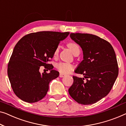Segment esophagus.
I'll use <instances>...</instances> for the list:
<instances>
[{
  "label": "esophagus",
  "mask_w": 126,
  "mask_h": 126,
  "mask_svg": "<svg viewBox=\"0 0 126 126\" xmlns=\"http://www.w3.org/2000/svg\"><path fill=\"white\" fill-rule=\"evenodd\" d=\"M65 75H63V74H60L59 75V77L60 78H63V77H64Z\"/></svg>",
  "instance_id": "1"
}]
</instances>
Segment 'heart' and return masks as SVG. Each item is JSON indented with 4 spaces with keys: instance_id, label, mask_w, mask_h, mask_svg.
Masks as SVG:
<instances>
[{
    "instance_id": "obj_1",
    "label": "heart",
    "mask_w": 126,
    "mask_h": 126,
    "mask_svg": "<svg viewBox=\"0 0 126 126\" xmlns=\"http://www.w3.org/2000/svg\"><path fill=\"white\" fill-rule=\"evenodd\" d=\"M69 49L71 50L72 53L75 54L76 52L80 51V47L78 44L75 42H69L67 45ZM59 51V46H58L54 51V55L57 56ZM56 68L62 74H68L74 69V65L69 63L60 62L56 64Z\"/></svg>"
}]
</instances>
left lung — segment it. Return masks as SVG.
I'll return each instance as SVG.
<instances>
[{
	"mask_svg": "<svg viewBox=\"0 0 126 126\" xmlns=\"http://www.w3.org/2000/svg\"><path fill=\"white\" fill-rule=\"evenodd\" d=\"M71 38L81 47L83 60L75 72L88 78L73 76L69 88L71 97L82 105L94 104L106 96L118 75L117 58L111 44L97 35L87 33H71Z\"/></svg>",
	"mask_w": 126,
	"mask_h": 126,
	"instance_id": "obj_1",
	"label": "left lung"
}]
</instances>
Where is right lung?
I'll list each match as a JSON object with an SVG mask.
<instances>
[{
	"label": "right lung",
	"mask_w": 126,
	"mask_h": 126,
	"mask_svg": "<svg viewBox=\"0 0 126 126\" xmlns=\"http://www.w3.org/2000/svg\"><path fill=\"white\" fill-rule=\"evenodd\" d=\"M69 34L38 32L28 34L17 43L9 59L7 73L13 91L21 100L36 102L46 95L50 82L59 75L48 62L53 58L59 43ZM41 66H48L50 72L41 74Z\"/></svg>",
	"instance_id": "add662e5"
}]
</instances>
